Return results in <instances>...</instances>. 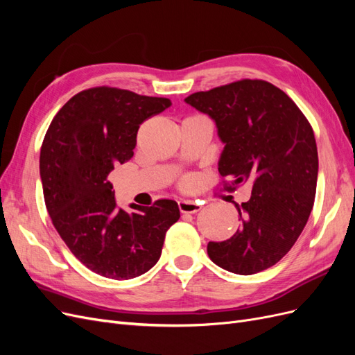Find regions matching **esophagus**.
I'll use <instances>...</instances> for the list:
<instances>
[{"label":"esophagus","mask_w":355,"mask_h":355,"mask_svg":"<svg viewBox=\"0 0 355 355\" xmlns=\"http://www.w3.org/2000/svg\"><path fill=\"white\" fill-rule=\"evenodd\" d=\"M179 204V210L182 213H197L201 210V204L197 201H191V200H182L178 202Z\"/></svg>","instance_id":"esophagus-1"}]
</instances>
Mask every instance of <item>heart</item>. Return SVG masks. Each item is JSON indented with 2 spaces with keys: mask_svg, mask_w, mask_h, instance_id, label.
<instances>
[{
  "mask_svg": "<svg viewBox=\"0 0 355 355\" xmlns=\"http://www.w3.org/2000/svg\"><path fill=\"white\" fill-rule=\"evenodd\" d=\"M191 182H192V179H191V178L184 179V187H185V188H187V187H189V185H191Z\"/></svg>",
  "mask_w": 355,
  "mask_h": 355,
  "instance_id": "1",
  "label": "heart"
}]
</instances>
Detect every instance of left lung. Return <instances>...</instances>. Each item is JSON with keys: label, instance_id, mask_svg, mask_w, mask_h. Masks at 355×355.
I'll return each instance as SVG.
<instances>
[{"label": "left lung", "instance_id": "obj_1", "mask_svg": "<svg viewBox=\"0 0 355 355\" xmlns=\"http://www.w3.org/2000/svg\"><path fill=\"white\" fill-rule=\"evenodd\" d=\"M207 114L223 142L220 176L234 187L249 182L250 200L239 210L241 230L210 241L218 266L252 275L275 265L292 249L314 206L318 154L313 127L296 103L275 85L241 80L185 99Z\"/></svg>", "mask_w": 355, "mask_h": 355}]
</instances>
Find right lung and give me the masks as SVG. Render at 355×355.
Here are the masks:
<instances>
[{
    "label": "right lung",
    "mask_w": 355,
    "mask_h": 355,
    "mask_svg": "<svg viewBox=\"0 0 355 355\" xmlns=\"http://www.w3.org/2000/svg\"><path fill=\"white\" fill-rule=\"evenodd\" d=\"M171 105L115 87L75 94L55 115L42 141L40 175L47 211L77 259L112 280L145 274L158 262L178 202L116 206L108 176L133 157L139 125Z\"/></svg>",
    "instance_id": "add662e5"
}]
</instances>
